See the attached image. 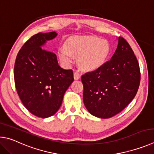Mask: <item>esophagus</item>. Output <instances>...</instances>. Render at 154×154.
Returning <instances> with one entry per match:
<instances>
[{"label": "esophagus", "mask_w": 154, "mask_h": 154, "mask_svg": "<svg viewBox=\"0 0 154 154\" xmlns=\"http://www.w3.org/2000/svg\"><path fill=\"white\" fill-rule=\"evenodd\" d=\"M80 73H79V72H74V79H75V80H79V79H80Z\"/></svg>", "instance_id": "34e87169"}]
</instances>
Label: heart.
Listing matches in <instances>:
<instances>
[{
    "instance_id": "1",
    "label": "heart",
    "mask_w": 154,
    "mask_h": 154,
    "mask_svg": "<svg viewBox=\"0 0 154 154\" xmlns=\"http://www.w3.org/2000/svg\"><path fill=\"white\" fill-rule=\"evenodd\" d=\"M111 53V47L106 40L87 36L70 38L65 44V48L59 51L61 61L69 65L73 57L79 58L80 66L85 70L93 71L106 63Z\"/></svg>"
}]
</instances>
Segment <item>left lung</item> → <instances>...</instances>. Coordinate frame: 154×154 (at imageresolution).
<instances>
[{
    "mask_svg": "<svg viewBox=\"0 0 154 154\" xmlns=\"http://www.w3.org/2000/svg\"><path fill=\"white\" fill-rule=\"evenodd\" d=\"M139 65L133 49L122 37L109 61L82 75L83 101L91 114L113 117L133 100L140 84Z\"/></svg>",
    "mask_w": 154,
    "mask_h": 154,
    "instance_id": "obj_1",
    "label": "left lung"
}]
</instances>
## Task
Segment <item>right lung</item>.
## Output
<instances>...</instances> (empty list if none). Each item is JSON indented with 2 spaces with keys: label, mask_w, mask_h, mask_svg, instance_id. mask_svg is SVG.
<instances>
[{
  "label": "right lung",
  "mask_w": 154,
  "mask_h": 154,
  "mask_svg": "<svg viewBox=\"0 0 154 154\" xmlns=\"http://www.w3.org/2000/svg\"><path fill=\"white\" fill-rule=\"evenodd\" d=\"M57 35L55 32H40L32 36L19 51L14 66L15 87L21 102L42 118L58 111L74 81L72 70L61 68L55 54L42 48Z\"/></svg>",
  "instance_id": "1"
}]
</instances>
